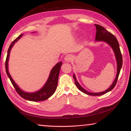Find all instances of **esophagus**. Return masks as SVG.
<instances>
[{"label":"esophagus","mask_w":131,"mask_h":131,"mask_svg":"<svg viewBox=\"0 0 131 131\" xmlns=\"http://www.w3.org/2000/svg\"><path fill=\"white\" fill-rule=\"evenodd\" d=\"M72 59H73V56L70 54L66 55L65 57L64 58V61H65V62H69L72 61Z\"/></svg>","instance_id":"esophagus-1"}]
</instances>
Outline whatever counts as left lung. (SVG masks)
I'll use <instances>...</instances> for the list:
<instances>
[{
    "mask_svg": "<svg viewBox=\"0 0 131 131\" xmlns=\"http://www.w3.org/2000/svg\"><path fill=\"white\" fill-rule=\"evenodd\" d=\"M95 26H96V29L95 41L105 42V43L108 44L112 48V49L114 52L117 65V74L116 76V79H115L113 83V84L110 85V87L107 90L101 92H90L87 91V90H85L84 88L82 87L80 85V84L78 83L74 74H73V79L74 80V83L76 84V87L81 92H83L84 94H87L88 95H91V96H100V95H103L106 94V93L112 91L115 87V85H116L117 81L118 78L119 72H120L121 69L122 68V65H123V57H122L121 51L120 49H119V43L118 41H117L116 37L113 35L111 34L110 32L106 30L105 28H103V26L99 25H97V24H95Z\"/></svg>",
    "mask_w": 131,
    "mask_h": 131,
    "instance_id": "obj_1",
    "label": "left lung"
}]
</instances>
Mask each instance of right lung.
Returning a JSON list of instances; mask_svg holds the SVG:
<instances>
[{"mask_svg": "<svg viewBox=\"0 0 131 131\" xmlns=\"http://www.w3.org/2000/svg\"><path fill=\"white\" fill-rule=\"evenodd\" d=\"M34 32H35L33 33ZM23 36V34L19 35L17 38L15 39L12 42V44H10L9 48H8L7 58H6L5 63L6 73H7L8 78L10 79L13 85L14 86V87L15 90H16L18 94L20 95L22 97H23L24 99H25L26 100L28 101L34 102L45 101L46 99L49 98L50 96H51L52 95L54 94L55 90L57 89L59 71H60L62 64V62H59L58 63H57L56 65L52 68L51 70L49 77H48L47 81H46V83L41 89H40L39 90L37 91H35L34 92H28L24 91L23 90H22L21 88L18 86L17 84L15 83V81L13 80L12 76H11V75L9 73V72H8V60H9L10 53L11 51V50H12V48H13V46L14 45V44L18 41Z\"/></svg>", "mask_w": 131, "mask_h": 131, "instance_id": "right-lung-1", "label": "right lung"}]
</instances>
